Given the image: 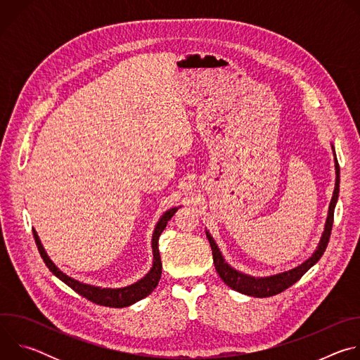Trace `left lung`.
I'll return each mask as SVG.
<instances>
[{
  "label": "left lung",
  "instance_id": "8db88e82",
  "mask_svg": "<svg viewBox=\"0 0 360 360\" xmlns=\"http://www.w3.org/2000/svg\"><path fill=\"white\" fill-rule=\"evenodd\" d=\"M339 181H340V178H339V164L336 161V186H335L333 198L330 200L329 217H328V221H326V226H325L322 240H321L316 252L312 255V258H309L306 262H303L302 265H299L297 268H295L292 271L278 274V275H274V276H268V278H253V276L243 275V274L232 269L224 261L215 240L207 232V236H208V240H210L211 249H212L215 269H217L218 275L221 276V279L231 289H233L236 292H240L243 295L255 296V297H269V296L278 295V293L283 292L285 289H288L289 286H292L293 283H296L307 271H309L322 258L323 252L326 250V246H328L329 238H330V232H332V226H333V212H335V207H336L338 196H339Z\"/></svg>",
  "mask_w": 360,
  "mask_h": 360
}]
</instances>
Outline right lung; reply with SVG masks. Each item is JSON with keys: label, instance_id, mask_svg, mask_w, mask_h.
<instances>
[{"label": "right lung", "instance_id": "obj_1", "mask_svg": "<svg viewBox=\"0 0 360 360\" xmlns=\"http://www.w3.org/2000/svg\"><path fill=\"white\" fill-rule=\"evenodd\" d=\"M176 211H178V208H172V210L167 211L162 215V218L160 219V222L155 228V232H153V236H152V250H153L152 269L146 274L145 278H142L136 283L127 286V288H121V289H101V288H95L91 285H84V283L67 276L53 262L49 261V258L46 256L45 250L39 242V238L34 229H32V233H34V239H35L38 252L41 255L44 264L48 266V269L51 272H53L57 278H60L65 285H68L72 290H75L78 295L88 299L89 302L101 304V306L125 307V306H129V304L146 297L149 293L153 292V289L158 286V282H160L161 274H162V262H161L160 249H158V240H160L161 233L167 228L168 221L175 215Z\"/></svg>", "mask_w": 360, "mask_h": 360}]
</instances>
